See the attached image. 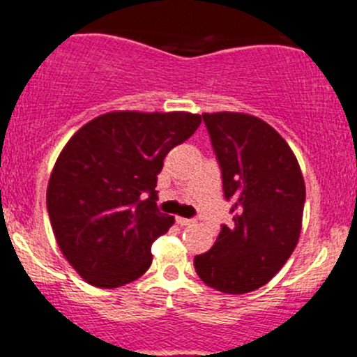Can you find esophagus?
Segmentation results:
<instances>
[{
    "instance_id": "34e87169",
    "label": "esophagus",
    "mask_w": 357,
    "mask_h": 357,
    "mask_svg": "<svg viewBox=\"0 0 357 357\" xmlns=\"http://www.w3.org/2000/svg\"><path fill=\"white\" fill-rule=\"evenodd\" d=\"M177 220L178 225H182V227H185V225H194V220L192 218H183V217H177L175 218Z\"/></svg>"
}]
</instances>
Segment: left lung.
Here are the masks:
<instances>
[{
  "instance_id": "obj_1",
  "label": "left lung",
  "mask_w": 357,
  "mask_h": 357,
  "mask_svg": "<svg viewBox=\"0 0 357 357\" xmlns=\"http://www.w3.org/2000/svg\"><path fill=\"white\" fill-rule=\"evenodd\" d=\"M232 224L196 255L204 284L243 295L269 283L294 253L302 229L305 183L294 151L271 125L243 112H204Z\"/></svg>"
}]
</instances>
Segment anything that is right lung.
Returning <instances> with one entry per match:
<instances>
[{
    "label": "right lung",
    "mask_w": 357,
    "mask_h": 357,
    "mask_svg": "<svg viewBox=\"0 0 357 357\" xmlns=\"http://www.w3.org/2000/svg\"><path fill=\"white\" fill-rule=\"evenodd\" d=\"M199 123L190 112L114 111L70 137L47 206L60 252L86 283L125 287L149 269L151 246L175 222L156 206L158 174Z\"/></svg>",
    "instance_id": "right-lung-1"
}]
</instances>
